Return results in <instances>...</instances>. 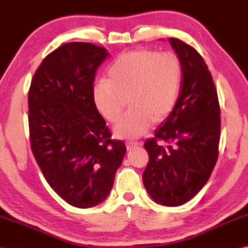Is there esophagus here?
I'll return each instance as SVG.
<instances>
[{"mask_svg": "<svg viewBox=\"0 0 248 248\" xmlns=\"http://www.w3.org/2000/svg\"><path fill=\"white\" fill-rule=\"evenodd\" d=\"M125 145H127V149L131 150V149L135 148V147L143 146V143H141V141H128V143Z\"/></svg>", "mask_w": 248, "mask_h": 248, "instance_id": "esophagus-1", "label": "esophagus"}]
</instances>
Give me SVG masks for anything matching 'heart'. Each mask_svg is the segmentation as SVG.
<instances>
[{"label":"heart","instance_id":"obj_1","mask_svg":"<svg viewBox=\"0 0 248 248\" xmlns=\"http://www.w3.org/2000/svg\"><path fill=\"white\" fill-rule=\"evenodd\" d=\"M108 80L94 84L93 98L99 113L115 124L119 138H139L154 121L161 124L172 112L180 93L182 64L173 52L138 49L124 52L110 64ZM129 101L128 102L127 100Z\"/></svg>","mask_w":248,"mask_h":248}]
</instances>
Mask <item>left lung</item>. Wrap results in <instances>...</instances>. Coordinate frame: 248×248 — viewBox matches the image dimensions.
Listing matches in <instances>:
<instances>
[{
	"label": "left lung",
	"instance_id": "1",
	"mask_svg": "<svg viewBox=\"0 0 248 248\" xmlns=\"http://www.w3.org/2000/svg\"><path fill=\"white\" fill-rule=\"evenodd\" d=\"M170 41L182 64L181 89L171 114L145 141L149 161L143 182L155 202L176 207L204 186L217 164L220 108L202 55L180 39Z\"/></svg>",
	"mask_w": 248,
	"mask_h": 248
}]
</instances>
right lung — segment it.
<instances>
[{
  "mask_svg": "<svg viewBox=\"0 0 248 248\" xmlns=\"http://www.w3.org/2000/svg\"><path fill=\"white\" fill-rule=\"evenodd\" d=\"M108 55L89 43L62 45L37 68L29 91L35 160L53 191L81 209L108 197L127 151L110 139L93 98L98 67Z\"/></svg>",
  "mask_w": 248,
  "mask_h": 248,
  "instance_id": "add662e5",
  "label": "right lung"
}]
</instances>
